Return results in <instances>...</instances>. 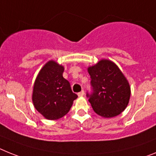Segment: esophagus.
<instances>
[{
    "mask_svg": "<svg viewBox=\"0 0 156 156\" xmlns=\"http://www.w3.org/2000/svg\"><path fill=\"white\" fill-rule=\"evenodd\" d=\"M84 94H85L84 90H82L81 92L78 93V97H82V96H84Z\"/></svg>",
    "mask_w": 156,
    "mask_h": 156,
    "instance_id": "obj_1",
    "label": "esophagus"
}]
</instances>
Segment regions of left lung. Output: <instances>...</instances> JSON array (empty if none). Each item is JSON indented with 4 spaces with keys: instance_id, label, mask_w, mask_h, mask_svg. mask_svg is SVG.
Listing matches in <instances>:
<instances>
[{
    "instance_id": "obj_1",
    "label": "left lung",
    "mask_w": 156,
    "mask_h": 156,
    "mask_svg": "<svg viewBox=\"0 0 156 156\" xmlns=\"http://www.w3.org/2000/svg\"><path fill=\"white\" fill-rule=\"evenodd\" d=\"M87 70L93 94L86 96L94 112L105 118L118 116L129 105L131 95L129 81L111 60H100Z\"/></svg>"
}]
</instances>
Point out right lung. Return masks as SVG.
Wrapping results in <instances>:
<instances>
[{
	"label": "right lung",
	"mask_w": 156,
	"mask_h": 156,
	"mask_svg": "<svg viewBox=\"0 0 156 156\" xmlns=\"http://www.w3.org/2000/svg\"><path fill=\"white\" fill-rule=\"evenodd\" d=\"M64 66L50 60L36 78L32 92L34 107L48 120H58L70 111L78 95L62 77Z\"/></svg>",
	"instance_id": "1"
}]
</instances>
